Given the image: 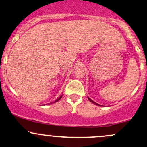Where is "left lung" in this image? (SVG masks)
Wrapping results in <instances>:
<instances>
[{"instance_id": "1", "label": "left lung", "mask_w": 147, "mask_h": 147, "mask_svg": "<svg viewBox=\"0 0 147 147\" xmlns=\"http://www.w3.org/2000/svg\"><path fill=\"white\" fill-rule=\"evenodd\" d=\"M89 98V101H90L91 102H92V103H94V104H96V105H98V106H100V105H99V104H98V103H95V102H94V101H92V99H91V98Z\"/></svg>"}]
</instances>
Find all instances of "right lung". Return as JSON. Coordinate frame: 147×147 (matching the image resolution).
<instances>
[{
  "label": "right lung",
  "mask_w": 147,
  "mask_h": 147,
  "mask_svg": "<svg viewBox=\"0 0 147 147\" xmlns=\"http://www.w3.org/2000/svg\"><path fill=\"white\" fill-rule=\"evenodd\" d=\"M61 98H62V96H60V97H59V98H58V99H56V100H55V101H54V103H55V102H57V101H59V100H60V99H61Z\"/></svg>",
  "instance_id": "1"
}]
</instances>
